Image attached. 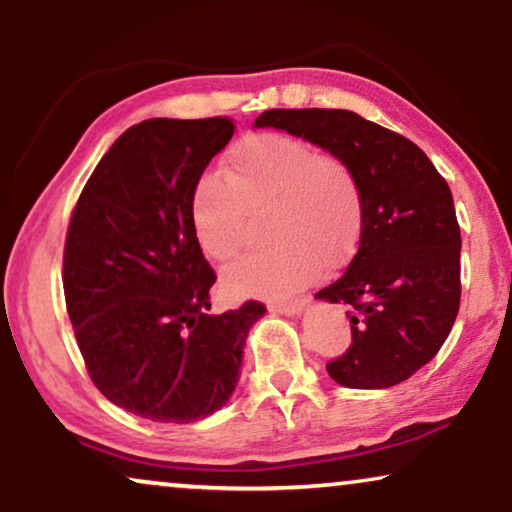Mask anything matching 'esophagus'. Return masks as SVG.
Listing matches in <instances>:
<instances>
[{
  "label": "esophagus",
  "instance_id": "esophagus-1",
  "mask_svg": "<svg viewBox=\"0 0 512 512\" xmlns=\"http://www.w3.org/2000/svg\"><path fill=\"white\" fill-rule=\"evenodd\" d=\"M307 305V300H289V303H270L268 310L272 314H300V310Z\"/></svg>",
  "mask_w": 512,
  "mask_h": 512
}]
</instances>
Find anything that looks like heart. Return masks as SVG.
Wrapping results in <instances>:
<instances>
[{"mask_svg": "<svg viewBox=\"0 0 512 512\" xmlns=\"http://www.w3.org/2000/svg\"><path fill=\"white\" fill-rule=\"evenodd\" d=\"M191 226L212 261H230L247 240L249 214H268V249L223 272L233 296L284 298L319 268L338 270L363 233V193L352 167L286 132H249L230 146L223 177L207 172L191 191Z\"/></svg>", "mask_w": 512, "mask_h": 512, "instance_id": "heart-1", "label": "heart"}]
</instances>
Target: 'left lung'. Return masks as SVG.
I'll return each instance as SVG.
<instances>
[{
  "label": "left lung",
  "instance_id": "left-lung-1",
  "mask_svg": "<svg viewBox=\"0 0 512 512\" xmlns=\"http://www.w3.org/2000/svg\"><path fill=\"white\" fill-rule=\"evenodd\" d=\"M277 128L331 151L363 193L359 251L317 293L349 305L352 345L326 370L352 389H384L426 366L450 335L461 298V233L447 181L408 137L347 109H270Z\"/></svg>",
  "mask_w": 512,
  "mask_h": 512
}]
</instances>
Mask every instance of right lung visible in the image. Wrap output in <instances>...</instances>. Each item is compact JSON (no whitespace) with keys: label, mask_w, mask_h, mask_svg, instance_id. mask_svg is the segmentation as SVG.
<instances>
[{"label":"right lung","mask_w":512,"mask_h":512,"mask_svg":"<svg viewBox=\"0 0 512 512\" xmlns=\"http://www.w3.org/2000/svg\"><path fill=\"white\" fill-rule=\"evenodd\" d=\"M233 118H149L111 144L69 219L62 286L90 380L151 422L223 408L265 305L207 314L216 272L191 226V191Z\"/></svg>","instance_id":"right-lung-1"}]
</instances>
